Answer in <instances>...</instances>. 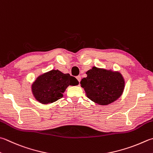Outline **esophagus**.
Segmentation results:
<instances>
[{"label": "esophagus", "instance_id": "esophagus-1", "mask_svg": "<svg viewBox=\"0 0 153 153\" xmlns=\"http://www.w3.org/2000/svg\"><path fill=\"white\" fill-rule=\"evenodd\" d=\"M76 79H77V80H79V82H80V80H81V76H80V75H79V76H76Z\"/></svg>", "mask_w": 153, "mask_h": 153}]
</instances>
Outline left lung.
<instances>
[{"instance_id": "1", "label": "left lung", "mask_w": 153, "mask_h": 153, "mask_svg": "<svg viewBox=\"0 0 153 153\" xmlns=\"http://www.w3.org/2000/svg\"><path fill=\"white\" fill-rule=\"evenodd\" d=\"M80 81L86 95L92 101L107 105L121 96L125 88V80L119 72L93 67Z\"/></svg>"}]
</instances>
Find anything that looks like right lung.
<instances>
[{
    "instance_id": "1",
    "label": "right lung",
    "mask_w": 153,
    "mask_h": 153,
    "mask_svg": "<svg viewBox=\"0 0 153 153\" xmlns=\"http://www.w3.org/2000/svg\"><path fill=\"white\" fill-rule=\"evenodd\" d=\"M79 85L75 77L59 70H52L37 77L32 84V93L36 100L43 105L61 99L69 85Z\"/></svg>"
}]
</instances>
